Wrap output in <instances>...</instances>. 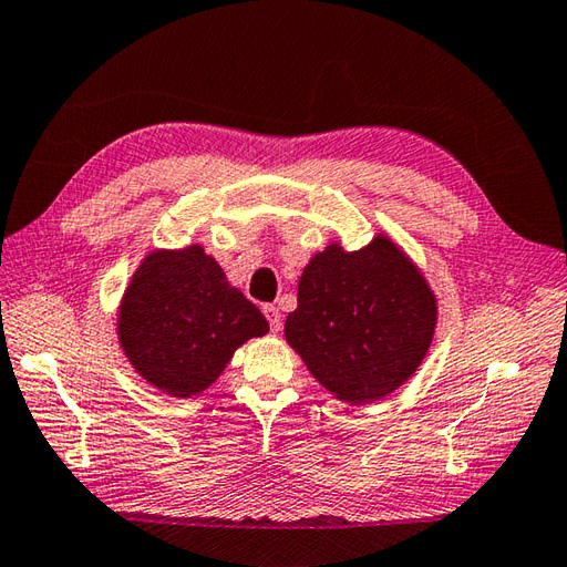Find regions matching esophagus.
Here are the masks:
<instances>
[{
    "mask_svg": "<svg viewBox=\"0 0 567 567\" xmlns=\"http://www.w3.org/2000/svg\"><path fill=\"white\" fill-rule=\"evenodd\" d=\"M262 313H266V319L270 323V331L278 333L280 328H282V313H280V309L272 307V305H266V307H262Z\"/></svg>",
    "mask_w": 567,
    "mask_h": 567,
    "instance_id": "obj_1",
    "label": "esophagus"
}]
</instances>
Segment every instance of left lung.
Returning <instances> with one entry per match:
<instances>
[{
    "label": "left lung",
    "mask_w": 567,
    "mask_h": 567,
    "mask_svg": "<svg viewBox=\"0 0 567 567\" xmlns=\"http://www.w3.org/2000/svg\"><path fill=\"white\" fill-rule=\"evenodd\" d=\"M437 299L389 236L346 251L326 246L301 272L285 338L323 389L372 403L411 379L430 350Z\"/></svg>",
    "instance_id": "left-lung-1"
}]
</instances>
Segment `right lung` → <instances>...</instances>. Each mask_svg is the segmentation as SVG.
I'll use <instances>...</instances> for the list:
<instances>
[{
  "label": "right lung",
  "instance_id": "obj_1",
  "mask_svg": "<svg viewBox=\"0 0 567 567\" xmlns=\"http://www.w3.org/2000/svg\"><path fill=\"white\" fill-rule=\"evenodd\" d=\"M266 333V316L197 244L152 251L117 311V340L130 364L176 399L213 386L234 350Z\"/></svg>",
  "mask_w": 567,
  "mask_h": 567
}]
</instances>
